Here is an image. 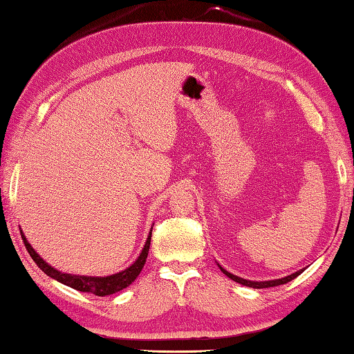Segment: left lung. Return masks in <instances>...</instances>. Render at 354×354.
<instances>
[{"mask_svg":"<svg viewBox=\"0 0 354 354\" xmlns=\"http://www.w3.org/2000/svg\"><path fill=\"white\" fill-rule=\"evenodd\" d=\"M218 268H220V270H221L223 273H225V275H226L227 278L235 281V283L243 284V286H246V287H252V288H268V287H275V286L286 284V283H288V281H292V279L297 278L298 275H301L302 270H304V269H301V270H298V272L292 273V275L284 277V278H279V279H270V281H250V279H244V278H240V277L234 275V273H230V272H227L226 269H223L220 264H218Z\"/></svg>","mask_w":354,"mask_h":354,"instance_id":"8db88e82","label":"left lung"}]
</instances>
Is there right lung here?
<instances>
[{
    "mask_svg": "<svg viewBox=\"0 0 354 354\" xmlns=\"http://www.w3.org/2000/svg\"><path fill=\"white\" fill-rule=\"evenodd\" d=\"M151 232H153V227H151L149 235L145 241V246H143L140 255L137 257L136 261L125 270L113 273V275H108V277H86V275H71V273H64L61 270L52 268L48 263H46L44 259L39 257L38 252L30 246V243L27 241L24 234H23V240L28 254H30V257L33 258V261L42 272L46 273L47 277L59 281L61 284H66L79 292H88V293L96 295V297H108V295L124 290L125 287L134 283V279L139 277L143 266L147 263V257H148V250L151 244Z\"/></svg>",
    "mask_w": 354,
    "mask_h": 354,
    "instance_id": "1",
    "label": "right lung"
}]
</instances>
